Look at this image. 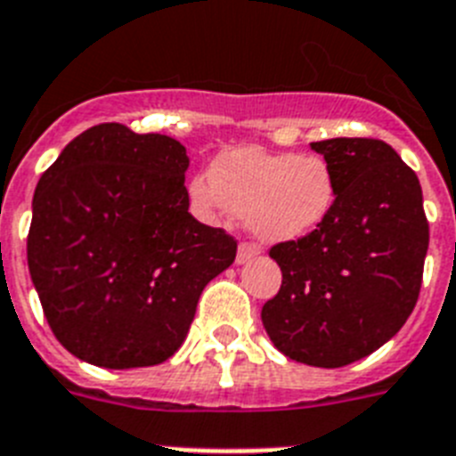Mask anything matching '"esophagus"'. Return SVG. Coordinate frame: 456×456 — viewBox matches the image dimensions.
Wrapping results in <instances>:
<instances>
[{
	"instance_id": "esophagus-1",
	"label": "esophagus",
	"mask_w": 456,
	"mask_h": 456,
	"mask_svg": "<svg viewBox=\"0 0 456 456\" xmlns=\"http://www.w3.org/2000/svg\"><path fill=\"white\" fill-rule=\"evenodd\" d=\"M259 255V248L255 243H240L239 252H236V262L239 264H246L250 262L252 257H257Z\"/></svg>"
}]
</instances>
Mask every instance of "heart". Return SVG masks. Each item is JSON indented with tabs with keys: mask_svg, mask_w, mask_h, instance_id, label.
<instances>
[{
	"mask_svg": "<svg viewBox=\"0 0 456 456\" xmlns=\"http://www.w3.org/2000/svg\"><path fill=\"white\" fill-rule=\"evenodd\" d=\"M190 197L201 216L232 213L264 243H285L322 227L334 213L338 183L322 157L246 145L222 152L210 175H194Z\"/></svg>",
	"mask_w": 456,
	"mask_h": 456,
	"instance_id": "obj_1",
	"label": "heart"
}]
</instances>
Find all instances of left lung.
<instances>
[{"label": "left lung", "mask_w": 456, "mask_h": 456, "mask_svg": "<svg viewBox=\"0 0 456 456\" xmlns=\"http://www.w3.org/2000/svg\"><path fill=\"white\" fill-rule=\"evenodd\" d=\"M338 183L322 227L269 250L282 285L262 322L285 357L338 369L385 346L405 324L422 287L429 248L422 187L392 145L378 139H327Z\"/></svg>", "instance_id": "left-lung-1"}]
</instances>
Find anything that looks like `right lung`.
<instances>
[{"instance_id":"obj_1","label":"right lung","mask_w":456,"mask_h":456,"mask_svg":"<svg viewBox=\"0 0 456 456\" xmlns=\"http://www.w3.org/2000/svg\"><path fill=\"white\" fill-rule=\"evenodd\" d=\"M185 145L120 122L86 129L34 190L27 264L55 338L102 369L162 364L236 240L194 220Z\"/></svg>"}]
</instances>
